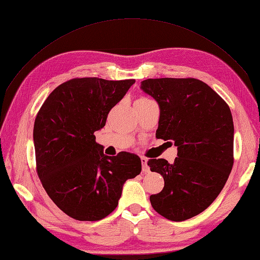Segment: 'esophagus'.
<instances>
[{"label": "esophagus", "mask_w": 260, "mask_h": 260, "mask_svg": "<svg viewBox=\"0 0 260 260\" xmlns=\"http://www.w3.org/2000/svg\"><path fill=\"white\" fill-rule=\"evenodd\" d=\"M141 163H142V171H143L144 173H148L149 171H150V168L148 166V159H147V157L142 156L141 157Z\"/></svg>", "instance_id": "obj_1"}]
</instances>
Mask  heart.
I'll return each mask as SVG.
<instances>
[{
    "mask_svg": "<svg viewBox=\"0 0 260 260\" xmlns=\"http://www.w3.org/2000/svg\"><path fill=\"white\" fill-rule=\"evenodd\" d=\"M150 99H148V98H145V97H141L140 99H138L137 100V103H143V101H149Z\"/></svg>",
    "mask_w": 260,
    "mask_h": 260,
    "instance_id": "b5f03b06",
    "label": "heart"
}]
</instances>
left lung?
<instances>
[{"label":"left lung","mask_w":260,"mask_h":260,"mask_svg":"<svg viewBox=\"0 0 260 260\" xmlns=\"http://www.w3.org/2000/svg\"><path fill=\"white\" fill-rule=\"evenodd\" d=\"M141 89L160 107L155 137L174 141L172 164L150 159L164 187L150 196L163 217L182 221L210 206L223 189L234 164V123L229 105L205 82L195 78L145 79Z\"/></svg>","instance_id":"1"}]
</instances>
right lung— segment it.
Masks as SVG:
<instances>
[{
	"label": "right lung",
	"mask_w": 260,
	"mask_h": 260,
	"mask_svg": "<svg viewBox=\"0 0 260 260\" xmlns=\"http://www.w3.org/2000/svg\"><path fill=\"white\" fill-rule=\"evenodd\" d=\"M135 82L74 78L55 88L37 113L33 131L37 174L49 198L68 216L88 221L108 216L124 182L141 172L138 155H106L94 137Z\"/></svg>",
	"instance_id": "right-lung-1"
}]
</instances>
